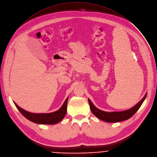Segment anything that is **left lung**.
Masks as SVG:
<instances>
[{
	"instance_id": "obj_1",
	"label": "left lung",
	"mask_w": 157,
	"mask_h": 157,
	"mask_svg": "<svg viewBox=\"0 0 157 157\" xmlns=\"http://www.w3.org/2000/svg\"><path fill=\"white\" fill-rule=\"evenodd\" d=\"M146 97H147V93L144 96V97L136 106H134V107H132V108L128 110L119 111V112L103 111L98 109L97 108H96L95 106H94V105L92 103V102L90 101V99H88V103H89L91 112L96 117L107 122H117L127 120L130 117H131L140 108L144 101L145 100Z\"/></svg>"
}]
</instances>
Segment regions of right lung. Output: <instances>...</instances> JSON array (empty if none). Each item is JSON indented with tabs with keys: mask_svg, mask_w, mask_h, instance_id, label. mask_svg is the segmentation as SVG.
<instances>
[{
	"mask_svg": "<svg viewBox=\"0 0 157 157\" xmlns=\"http://www.w3.org/2000/svg\"><path fill=\"white\" fill-rule=\"evenodd\" d=\"M67 101L68 97L59 110L51 113H31L21 108L15 103L14 104L23 116L31 122L41 124H56L65 117L67 112Z\"/></svg>",
	"mask_w": 157,
	"mask_h": 157,
	"instance_id": "obj_1",
	"label": "right lung"
}]
</instances>
